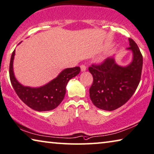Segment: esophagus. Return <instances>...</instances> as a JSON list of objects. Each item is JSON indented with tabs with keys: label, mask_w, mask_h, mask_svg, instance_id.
Masks as SVG:
<instances>
[{
	"label": "esophagus",
	"mask_w": 154,
	"mask_h": 154,
	"mask_svg": "<svg viewBox=\"0 0 154 154\" xmlns=\"http://www.w3.org/2000/svg\"><path fill=\"white\" fill-rule=\"evenodd\" d=\"M80 68H81L82 72H84V71L86 70V66L85 65H82L81 66H80Z\"/></svg>",
	"instance_id": "esophagus-1"
}]
</instances>
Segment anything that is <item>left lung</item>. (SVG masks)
Here are the masks:
<instances>
[{
    "instance_id": "left-lung-1",
    "label": "left lung",
    "mask_w": 154,
    "mask_h": 154,
    "mask_svg": "<svg viewBox=\"0 0 154 154\" xmlns=\"http://www.w3.org/2000/svg\"><path fill=\"white\" fill-rule=\"evenodd\" d=\"M133 52L132 61L127 66L116 63L109 57L99 65L93 64L88 70L93 77L89 93L90 97L98 109L111 111L125 104L138 86L143 69V55L132 38H128Z\"/></svg>"
}]
</instances>
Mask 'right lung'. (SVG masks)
<instances>
[{
	"label": "right lung",
	"instance_id": "obj_1",
	"mask_svg": "<svg viewBox=\"0 0 154 154\" xmlns=\"http://www.w3.org/2000/svg\"><path fill=\"white\" fill-rule=\"evenodd\" d=\"M14 55L15 50H14L10 63V78L11 85L18 97L27 106L37 111H51L58 106L65 96L68 82L80 72V68L78 66L66 68L44 86L38 88L24 86L17 81L14 74Z\"/></svg>",
	"mask_w": 154,
	"mask_h": 154
}]
</instances>
